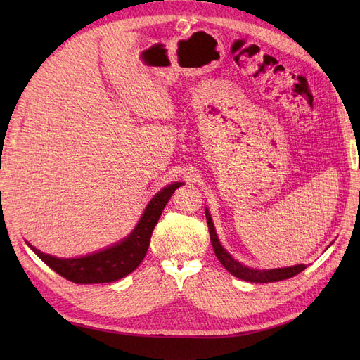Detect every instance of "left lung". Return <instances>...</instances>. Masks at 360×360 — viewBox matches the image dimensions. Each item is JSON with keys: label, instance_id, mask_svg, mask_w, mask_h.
I'll return each mask as SVG.
<instances>
[{"label": "left lung", "instance_id": "1", "mask_svg": "<svg viewBox=\"0 0 360 360\" xmlns=\"http://www.w3.org/2000/svg\"><path fill=\"white\" fill-rule=\"evenodd\" d=\"M205 217H207V225H209L210 242H212L214 254H216L217 259L221 261V264L228 271H230L233 276L242 279V281H248V282H257V284H267V282H278V281L292 278L297 274H300L302 270L307 269V264H296V266H290V267L259 270V269H252V267H248V266L242 264L240 261L234 259L230 252H226V249L221 245L219 238H217L209 209H205Z\"/></svg>", "mask_w": 360, "mask_h": 360}]
</instances>
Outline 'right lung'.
I'll return each mask as SVG.
<instances>
[{"instance_id": "right-lung-1", "label": "right lung", "mask_w": 360, "mask_h": 360, "mask_svg": "<svg viewBox=\"0 0 360 360\" xmlns=\"http://www.w3.org/2000/svg\"><path fill=\"white\" fill-rule=\"evenodd\" d=\"M183 183L176 181L160 189L147 204L141 219L123 240L108 246L97 252L76 257V258H58L41 252L37 248L27 245L32 249L43 263L49 266L58 275L76 284H103L114 282L127 276L144 259L150 245L151 233L159 221V217L168 204L171 195Z\"/></svg>"}]
</instances>
